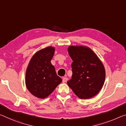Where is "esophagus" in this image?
Here are the masks:
<instances>
[{"label": "esophagus", "instance_id": "34e87169", "mask_svg": "<svg viewBox=\"0 0 126 126\" xmlns=\"http://www.w3.org/2000/svg\"><path fill=\"white\" fill-rule=\"evenodd\" d=\"M68 80V79L67 77H63V82L64 83V82H66Z\"/></svg>", "mask_w": 126, "mask_h": 126}]
</instances>
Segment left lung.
Masks as SVG:
<instances>
[{
    "mask_svg": "<svg viewBox=\"0 0 126 126\" xmlns=\"http://www.w3.org/2000/svg\"><path fill=\"white\" fill-rule=\"evenodd\" d=\"M68 51L73 61L72 79L67 81L68 86L81 99L95 96L105 82V69L103 64L86 46H69Z\"/></svg>",
    "mask_w": 126,
    "mask_h": 126,
    "instance_id": "1",
    "label": "left lung"
}]
</instances>
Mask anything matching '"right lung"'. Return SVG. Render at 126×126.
I'll use <instances>...</instances> for the list:
<instances>
[{"label":"right lung","mask_w":126,"mask_h":126,"mask_svg":"<svg viewBox=\"0 0 126 126\" xmlns=\"http://www.w3.org/2000/svg\"><path fill=\"white\" fill-rule=\"evenodd\" d=\"M55 47L49 46L36 52L30 61L26 71L25 83L32 95L40 99L49 96L62 82L51 60Z\"/></svg>","instance_id":"1"}]
</instances>
